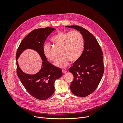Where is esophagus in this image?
Returning <instances> with one entry per match:
<instances>
[{
	"label": "esophagus",
	"mask_w": 123,
	"mask_h": 123,
	"mask_svg": "<svg viewBox=\"0 0 123 123\" xmlns=\"http://www.w3.org/2000/svg\"><path fill=\"white\" fill-rule=\"evenodd\" d=\"M62 72H63V74H66V73L67 72V70L63 69V70H62Z\"/></svg>",
	"instance_id": "34e87169"
}]
</instances>
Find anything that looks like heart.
I'll list each match as a JSON object with an SVG mask.
<instances>
[{"mask_svg": "<svg viewBox=\"0 0 123 123\" xmlns=\"http://www.w3.org/2000/svg\"><path fill=\"white\" fill-rule=\"evenodd\" d=\"M54 44L60 47V56L56 59L55 66L64 68L69 61L74 62L81 56L84 48V39L82 34L78 31H59L51 38ZM43 52L45 57L49 61H54L55 57L51 46L47 44L43 46Z\"/></svg>", "mask_w": 123, "mask_h": 123, "instance_id": "1", "label": "heart"}]
</instances>
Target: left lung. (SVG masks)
<instances>
[{
	"mask_svg": "<svg viewBox=\"0 0 123 123\" xmlns=\"http://www.w3.org/2000/svg\"><path fill=\"white\" fill-rule=\"evenodd\" d=\"M79 31L84 39V49L78 60L74 62L69 72L74 75L70 87L79 97L91 94L97 88L104 72L103 54L97 40L86 29L78 26H66Z\"/></svg>",
	"mask_w": 123,
	"mask_h": 123,
	"instance_id": "left-lung-1",
	"label": "left lung"
}]
</instances>
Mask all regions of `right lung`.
I'll use <instances>...</instances> for the list:
<instances>
[{"label": "right lung", "mask_w": 123, "mask_h": 123, "mask_svg": "<svg viewBox=\"0 0 123 123\" xmlns=\"http://www.w3.org/2000/svg\"><path fill=\"white\" fill-rule=\"evenodd\" d=\"M55 29L51 27L34 30L20 43L16 51L17 74L27 92L33 97L44 100L53 94L55 82L62 74L61 68L51 65L45 57L43 52L44 43L49 35ZM32 49L37 51L43 60L42 67L36 74L29 75L20 69L17 59L25 49Z\"/></svg>", "instance_id": "obj_1"}]
</instances>
